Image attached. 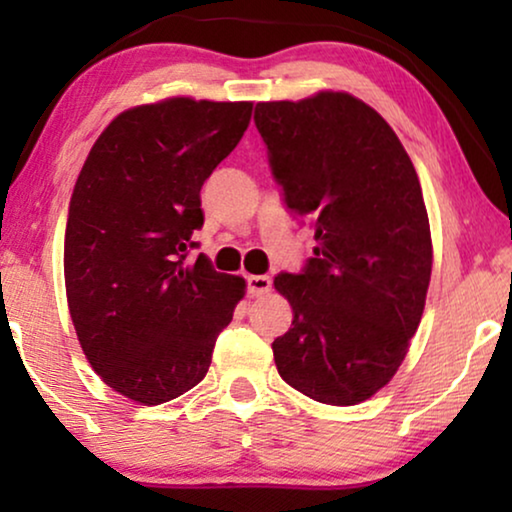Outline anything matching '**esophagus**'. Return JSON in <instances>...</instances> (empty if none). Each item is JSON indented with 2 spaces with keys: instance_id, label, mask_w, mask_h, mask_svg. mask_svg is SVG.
<instances>
[{
  "instance_id": "1",
  "label": "esophagus",
  "mask_w": 512,
  "mask_h": 512,
  "mask_svg": "<svg viewBox=\"0 0 512 512\" xmlns=\"http://www.w3.org/2000/svg\"><path fill=\"white\" fill-rule=\"evenodd\" d=\"M247 289L254 298H261L272 289V279L268 275H251L247 277Z\"/></svg>"
}]
</instances>
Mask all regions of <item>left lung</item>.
I'll list each match as a JSON object with an SVG mask.
<instances>
[{"instance_id":"8db88e82","label":"left lung","mask_w":512,"mask_h":512,"mask_svg":"<svg viewBox=\"0 0 512 512\" xmlns=\"http://www.w3.org/2000/svg\"><path fill=\"white\" fill-rule=\"evenodd\" d=\"M286 209L314 228V256L279 272L293 307L272 342L279 375L328 405L382 389L408 354L431 279V230L412 160L389 123L347 93L256 104Z\"/></svg>"}]
</instances>
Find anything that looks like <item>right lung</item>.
<instances>
[{"label":"right lung","mask_w":512,"mask_h":512,"mask_svg":"<svg viewBox=\"0 0 512 512\" xmlns=\"http://www.w3.org/2000/svg\"><path fill=\"white\" fill-rule=\"evenodd\" d=\"M251 102L172 97L118 114L76 179L65 230L67 303L83 354L118 394L160 405L207 375L244 279L205 256L200 188L235 149Z\"/></svg>","instance_id":"right-lung-1"}]
</instances>
